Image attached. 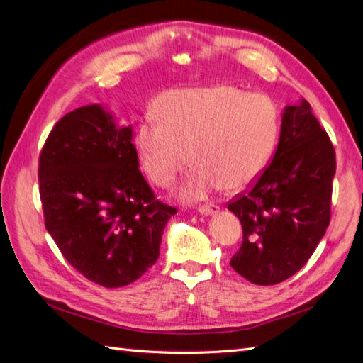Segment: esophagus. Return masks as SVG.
<instances>
[{
    "mask_svg": "<svg viewBox=\"0 0 363 363\" xmlns=\"http://www.w3.org/2000/svg\"><path fill=\"white\" fill-rule=\"evenodd\" d=\"M201 216H212V214H216V212H218L220 211V208L217 206V205H212V203H209V205H201V206H199V209H197Z\"/></svg>",
    "mask_w": 363,
    "mask_h": 363,
    "instance_id": "34e87169",
    "label": "esophagus"
}]
</instances>
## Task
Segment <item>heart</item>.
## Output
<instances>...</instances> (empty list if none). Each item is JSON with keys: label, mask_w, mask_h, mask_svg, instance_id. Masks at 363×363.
<instances>
[{"label": "heart", "mask_w": 363, "mask_h": 363, "mask_svg": "<svg viewBox=\"0 0 363 363\" xmlns=\"http://www.w3.org/2000/svg\"><path fill=\"white\" fill-rule=\"evenodd\" d=\"M155 111L135 130L138 160L149 179L166 188L191 157L192 171L175 191L182 201L251 186L276 151L279 111L263 94L229 84L177 89L163 94Z\"/></svg>", "instance_id": "obj_1"}]
</instances>
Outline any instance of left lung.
<instances>
[{"mask_svg": "<svg viewBox=\"0 0 363 363\" xmlns=\"http://www.w3.org/2000/svg\"><path fill=\"white\" fill-rule=\"evenodd\" d=\"M334 174V146L311 104L286 106L272 162L228 205L243 229L234 271L255 285H276L303 268L330 225Z\"/></svg>", "mask_w": 363, "mask_h": 363, "instance_id": "1", "label": "left lung"}]
</instances>
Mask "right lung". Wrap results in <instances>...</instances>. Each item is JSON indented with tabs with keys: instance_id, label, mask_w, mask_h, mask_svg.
Masks as SVG:
<instances>
[{
	"instance_id": "right-lung-1",
	"label": "right lung",
	"mask_w": 363,
	"mask_h": 363,
	"mask_svg": "<svg viewBox=\"0 0 363 363\" xmlns=\"http://www.w3.org/2000/svg\"><path fill=\"white\" fill-rule=\"evenodd\" d=\"M38 183L48 233L86 279L126 286L157 262L177 209L141 175L132 129L115 126L101 106H83L52 128Z\"/></svg>"
}]
</instances>
